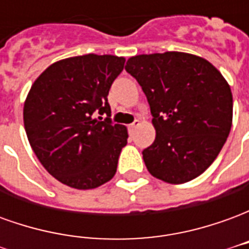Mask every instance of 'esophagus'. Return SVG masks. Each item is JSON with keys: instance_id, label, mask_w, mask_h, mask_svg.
Here are the masks:
<instances>
[{"instance_id": "obj_1", "label": "esophagus", "mask_w": 249, "mask_h": 249, "mask_svg": "<svg viewBox=\"0 0 249 249\" xmlns=\"http://www.w3.org/2000/svg\"><path fill=\"white\" fill-rule=\"evenodd\" d=\"M139 125H140V121H139V120H135V121H133V123H132V124L128 126V129H129L130 133H132V132H133V130H135L136 128L139 126Z\"/></svg>"}]
</instances>
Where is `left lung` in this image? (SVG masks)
I'll use <instances>...</instances> for the list:
<instances>
[{
    "mask_svg": "<svg viewBox=\"0 0 249 249\" xmlns=\"http://www.w3.org/2000/svg\"><path fill=\"white\" fill-rule=\"evenodd\" d=\"M125 71L142 88L156 139L142 151L152 176L183 184L214 161L232 126V92L201 57L165 52L130 57Z\"/></svg>",
    "mask_w": 249,
    "mask_h": 249,
    "instance_id": "left-lung-1",
    "label": "left lung"
}]
</instances>
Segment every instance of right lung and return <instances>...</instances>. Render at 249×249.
I'll use <instances>...</instances> for the list:
<instances>
[{"label":"right lung","mask_w":249,"mask_h":249,"mask_svg":"<svg viewBox=\"0 0 249 249\" xmlns=\"http://www.w3.org/2000/svg\"><path fill=\"white\" fill-rule=\"evenodd\" d=\"M124 64L110 54L71 57L46 68L30 88L28 140L46 171L68 187L97 188L117 171L128 132L112 123L108 94Z\"/></svg>","instance_id":"1"}]
</instances>
